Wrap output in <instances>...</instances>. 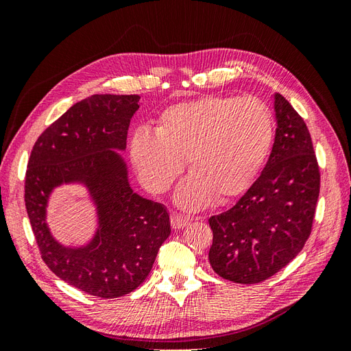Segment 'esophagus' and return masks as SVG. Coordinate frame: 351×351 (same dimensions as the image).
<instances>
[{
  "instance_id": "esophagus-1",
  "label": "esophagus",
  "mask_w": 351,
  "mask_h": 351,
  "mask_svg": "<svg viewBox=\"0 0 351 351\" xmlns=\"http://www.w3.org/2000/svg\"><path fill=\"white\" fill-rule=\"evenodd\" d=\"M171 226L174 230H182L187 226V218L180 214H171Z\"/></svg>"
}]
</instances>
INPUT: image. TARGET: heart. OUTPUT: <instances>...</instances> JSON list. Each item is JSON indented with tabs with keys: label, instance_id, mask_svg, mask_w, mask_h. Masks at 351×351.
<instances>
[{
	"label": "heart",
	"instance_id": "heart-1",
	"mask_svg": "<svg viewBox=\"0 0 351 351\" xmlns=\"http://www.w3.org/2000/svg\"><path fill=\"white\" fill-rule=\"evenodd\" d=\"M275 136L269 107L258 98L206 95L164 110L158 132L141 129L130 155L141 182L161 193L182 173L177 202L186 209L206 206L215 196L236 197L252 186L271 152Z\"/></svg>",
	"mask_w": 351,
	"mask_h": 351
}]
</instances>
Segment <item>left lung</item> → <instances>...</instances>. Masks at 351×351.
I'll return each mask as SVG.
<instances>
[{"label": "left lung", "instance_id": "1", "mask_svg": "<svg viewBox=\"0 0 351 351\" xmlns=\"http://www.w3.org/2000/svg\"><path fill=\"white\" fill-rule=\"evenodd\" d=\"M275 112L277 133L261 176L234 206L209 218L210 267L237 284L277 274L299 254L313 227L321 173L309 129L280 93Z\"/></svg>", "mask_w": 351, "mask_h": 351}]
</instances>
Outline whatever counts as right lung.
I'll return each instance as SVG.
<instances>
[{
	"instance_id": "1",
	"label": "right lung",
	"mask_w": 351,
	"mask_h": 351,
	"mask_svg": "<svg viewBox=\"0 0 351 351\" xmlns=\"http://www.w3.org/2000/svg\"><path fill=\"white\" fill-rule=\"evenodd\" d=\"M139 95H92L42 132L30 152L25 204L42 261L76 289L114 299L136 290L149 275L171 232L167 209L136 195L111 147L124 149ZM79 179L100 210V231L84 250H66L50 237L45 205L52 186Z\"/></svg>"
}]
</instances>
